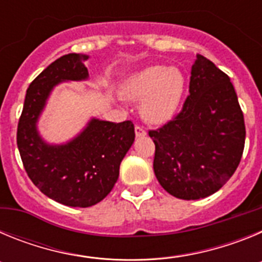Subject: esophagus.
<instances>
[{
  "mask_svg": "<svg viewBox=\"0 0 262 262\" xmlns=\"http://www.w3.org/2000/svg\"><path fill=\"white\" fill-rule=\"evenodd\" d=\"M135 134L138 138H142V136L147 135V131H145V128H143L142 126H135Z\"/></svg>",
  "mask_w": 262,
  "mask_h": 262,
  "instance_id": "obj_1",
  "label": "esophagus"
}]
</instances>
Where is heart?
Segmentation results:
<instances>
[{
    "instance_id": "heart-1",
    "label": "heart",
    "mask_w": 262,
    "mask_h": 262,
    "mask_svg": "<svg viewBox=\"0 0 262 262\" xmlns=\"http://www.w3.org/2000/svg\"><path fill=\"white\" fill-rule=\"evenodd\" d=\"M185 92V77L181 72L166 66H151L128 78L124 93L140 101V113L154 124L169 120L180 108Z\"/></svg>"
}]
</instances>
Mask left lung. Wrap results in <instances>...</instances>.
<instances>
[{
	"mask_svg": "<svg viewBox=\"0 0 262 262\" xmlns=\"http://www.w3.org/2000/svg\"><path fill=\"white\" fill-rule=\"evenodd\" d=\"M148 135L155 174L169 194L190 201L219 190L239 166L245 144L244 115L230 77L196 53L181 111Z\"/></svg>",
	"mask_w": 262,
	"mask_h": 262,
	"instance_id": "8db88e82",
	"label": "left lung"
}]
</instances>
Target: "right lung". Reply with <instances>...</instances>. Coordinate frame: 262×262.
Returning <instances> with one entry per match:
<instances>
[{"mask_svg":"<svg viewBox=\"0 0 262 262\" xmlns=\"http://www.w3.org/2000/svg\"><path fill=\"white\" fill-rule=\"evenodd\" d=\"M86 59L68 53L41 72L27 89L17 128V145L30 180L48 198L72 207H89L110 193L135 140L131 120L93 119L66 145L46 144L36 133V120L52 88L60 81L86 78L82 64Z\"/></svg>","mask_w":262,"mask_h":262,"instance_id":"add662e5","label":"right lung"}]
</instances>
